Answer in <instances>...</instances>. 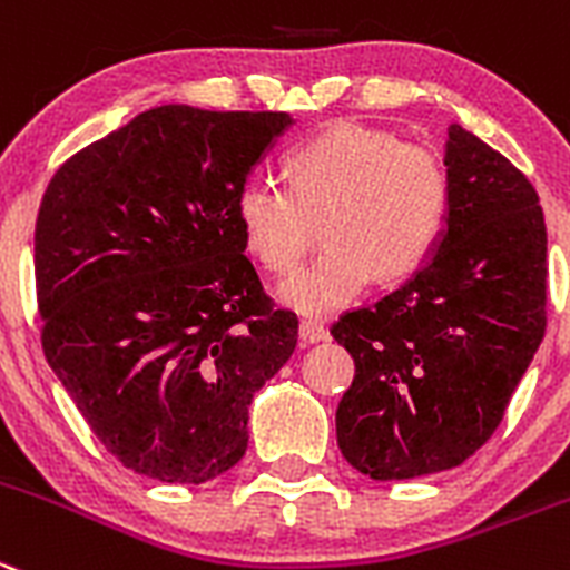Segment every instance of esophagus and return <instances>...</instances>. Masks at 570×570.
Wrapping results in <instances>:
<instances>
[{
	"label": "esophagus",
	"mask_w": 570,
	"mask_h": 570,
	"mask_svg": "<svg viewBox=\"0 0 570 570\" xmlns=\"http://www.w3.org/2000/svg\"><path fill=\"white\" fill-rule=\"evenodd\" d=\"M297 337H301V345H315V343H323V340H328V328L317 321H301Z\"/></svg>",
	"instance_id": "1"
}]
</instances>
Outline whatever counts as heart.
Returning <instances> with one entry per match:
<instances>
[{
  "label": "heart",
  "mask_w": 570,
  "mask_h": 570,
  "mask_svg": "<svg viewBox=\"0 0 570 570\" xmlns=\"http://www.w3.org/2000/svg\"><path fill=\"white\" fill-rule=\"evenodd\" d=\"M289 185L247 179L236 196L244 242L275 273L297 267L321 225L326 247L278 286L286 306L332 315L371 281L416 273L444 236L453 179L439 151L363 124L328 126L286 157Z\"/></svg>",
  "instance_id": "obj_1"
}]
</instances>
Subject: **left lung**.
<instances>
[{
    "label": "left lung",
    "mask_w": 570,
    "mask_h": 570,
    "mask_svg": "<svg viewBox=\"0 0 570 570\" xmlns=\"http://www.w3.org/2000/svg\"><path fill=\"white\" fill-rule=\"evenodd\" d=\"M453 205L433 258L332 326L354 357L337 444L374 481L464 464L503 422L546 334V219L534 185L450 126Z\"/></svg>",
    "instance_id": "8db88e82"
}]
</instances>
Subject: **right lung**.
Listing matches in <instances>:
<instances>
[{
	"label": "right lung",
	"instance_id": "1",
	"mask_svg": "<svg viewBox=\"0 0 570 570\" xmlns=\"http://www.w3.org/2000/svg\"><path fill=\"white\" fill-rule=\"evenodd\" d=\"M284 111L157 106L81 148L36 219L41 348L137 475L205 483L242 461L255 391L297 345L261 286L238 188Z\"/></svg>",
	"mask_w": 570,
	"mask_h": 570
}]
</instances>
